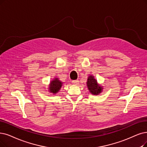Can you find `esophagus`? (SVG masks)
<instances>
[{"instance_id": "obj_1", "label": "esophagus", "mask_w": 147, "mask_h": 147, "mask_svg": "<svg viewBox=\"0 0 147 147\" xmlns=\"http://www.w3.org/2000/svg\"><path fill=\"white\" fill-rule=\"evenodd\" d=\"M72 83L74 84H78L79 83V81L78 80H74L72 81Z\"/></svg>"}]
</instances>
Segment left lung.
<instances>
[{
  "label": "left lung",
  "instance_id": "obj_1",
  "mask_svg": "<svg viewBox=\"0 0 147 147\" xmlns=\"http://www.w3.org/2000/svg\"><path fill=\"white\" fill-rule=\"evenodd\" d=\"M87 86L89 92L93 95H99L102 91L103 87L98 84L97 81L93 75L89 76L87 81Z\"/></svg>",
  "mask_w": 147,
  "mask_h": 147
}]
</instances>
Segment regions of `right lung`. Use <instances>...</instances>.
<instances>
[{
  "label": "right lung",
  "instance_id": "1",
  "mask_svg": "<svg viewBox=\"0 0 147 147\" xmlns=\"http://www.w3.org/2000/svg\"><path fill=\"white\" fill-rule=\"evenodd\" d=\"M63 83L58 78H55L51 81L49 86V92L53 94L57 93L60 90Z\"/></svg>",
  "mask_w": 147,
  "mask_h": 147
}]
</instances>
